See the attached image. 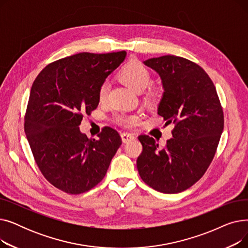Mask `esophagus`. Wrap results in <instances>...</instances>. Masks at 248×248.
I'll return each mask as SVG.
<instances>
[{
	"label": "esophagus",
	"mask_w": 248,
	"mask_h": 248,
	"mask_svg": "<svg viewBox=\"0 0 248 248\" xmlns=\"http://www.w3.org/2000/svg\"><path fill=\"white\" fill-rule=\"evenodd\" d=\"M121 137H122V140L124 142H128V141L136 140V137L133 134H129V133H123L121 135Z\"/></svg>",
	"instance_id": "34e87169"
}]
</instances>
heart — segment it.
<instances>
[{
    "instance_id": "1",
    "label": "heart",
    "mask_w": 248,
    "mask_h": 248,
    "mask_svg": "<svg viewBox=\"0 0 248 248\" xmlns=\"http://www.w3.org/2000/svg\"><path fill=\"white\" fill-rule=\"evenodd\" d=\"M120 78L131 86L137 93L145 90L152 81V75L150 70L144 64L137 59L127 62L120 72ZM108 83L103 82L98 89V98L100 101L107 99L108 93ZM140 120L139 115H117L115 121L122 124L131 125Z\"/></svg>"
}]
</instances>
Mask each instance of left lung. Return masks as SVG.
<instances>
[{"instance_id":"1","label":"left lung","mask_w":248,"mask_h":248,"mask_svg":"<svg viewBox=\"0 0 248 248\" xmlns=\"http://www.w3.org/2000/svg\"><path fill=\"white\" fill-rule=\"evenodd\" d=\"M144 64L161 77L164 93L158 114L175 127L164 148L149 136L139 137L142 152L137 168L153 189L180 193L199 181L211 164L223 132V110L212 80L198 64L174 55Z\"/></svg>"}]
</instances>
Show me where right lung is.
Masks as SVG:
<instances>
[{
    "label": "right lung",
    "instance_id": "obj_1",
    "mask_svg": "<svg viewBox=\"0 0 248 248\" xmlns=\"http://www.w3.org/2000/svg\"><path fill=\"white\" fill-rule=\"evenodd\" d=\"M125 56V51L82 52L50 63L33 82L25 134L41 173L63 192L76 195L95 187L122 145L109 126L95 140L82 134L79 124L83 113L97 108L100 85Z\"/></svg>",
    "mask_w": 248,
    "mask_h": 248
}]
</instances>
